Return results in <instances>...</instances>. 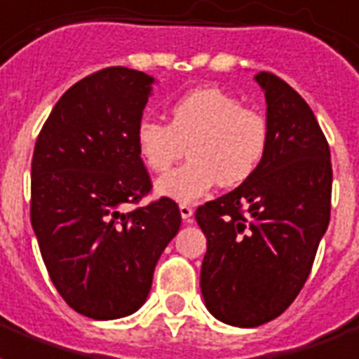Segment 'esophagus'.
<instances>
[{
  "label": "esophagus",
  "instance_id": "1",
  "mask_svg": "<svg viewBox=\"0 0 359 359\" xmlns=\"http://www.w3.org/2000/svg\"><path fill=\"white\" fill-rule=\"evenodd\" d=\"M179 211H180V217H182V219L187 220V222H192V217H194L192 205H188V203H180Z\"/></svg>",
  "mask_w": 359,
  "mask_h": 359
}]
</instances>
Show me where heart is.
<instances>
[{
    "instance_id": "b5f03b06",
    "label": "heart",
    "mask_w": 359,
    "mask_h": 359,
    "mask_svg": "<svg viewBox=\"0 0 359 359\" xmlns=\"http://www.w3.org/2000/svg\"><path fill=\"white\" fill-rule=\"evenodd\" d=\"M270 127L262 114L219 87H198L171 104L169 123L142 118L135 127L139 158L163 172L184 156L190 161L163 175L156 192L190 203L215 187L233 188L253 177L266 154Z\"/></svg>"
}]
</instances>
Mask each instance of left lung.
Listing matches in <instances>:
<instances>
[{"instance_id":"obj_1","label":"left lung","mask_w":359,"mask_h":359,"mask_svg":"<svg viewBox=\"0 0 359 359\" xmlns=\"http://www.w3.org/2000/svg\"><path fill=\"white\" fill-rule=\"evenodd\" d=\"M255 81L266 98L264 159L251 179L196 211L207 238L203 302L236 327H259L294 301L331 215V154L314 112L274 74Z\"/></svg>"}]
</instances>
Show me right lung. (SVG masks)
<instances>
[{
  "mask_svg": "<svg viewBox=\"0 0 359 359\" xmlns=\"http://www.w3.org/2000/svg\"><path fill=\"white\" fill-rule=\"evenodd\" d=\"M154 83L123 66L95 72L60 97L34 148L30 219L45 268L66 304L93 320L144 304L180 228L169 198L126 211L152 188L135 127Z\"/></svg>",
  "mask_w": 359,
  "mask_h": 359,
  "instance_id": "add662e5",
  "label": "right lung"
}]
</instances>
